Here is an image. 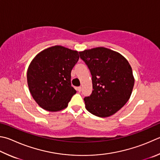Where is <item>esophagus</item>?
I'll return each mask as SVG.
<instances>
[{"label":"esophagus","instance_id":"34e87169","mask_svg":"<svg viewBox=\"0 0 160 160\" xmlns=\"http://www.w3.org/2000/svg\"><path fill=\"white\" fill-rule=\"evenodd\" d=\"M81 90H82V88H81V87H78V88H77V91L80 92Z\"/></svg>","mask_w":160,"mask_h":160}]
</instances>
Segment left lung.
<instances>
[{"label":"left lung","mask_w":160,"mask_h":160,"mask_svg":"<svg viewBox=\"0 0 160 160\" xmlns=\"http://www.w3.org/2000/svg\"><path fill=\"white\" fill-rule=\"evenodd\" d=\"M79 53L92 78L93 91L84 98L86 109L100 118L112 115L128 101L134 85L128 61L118 52L103 47Z\"/></svg>","instance_id":"left-lung-1"}]
</instances>
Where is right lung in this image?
Returning a JSON list of instances; mask_svg holds the SVG:
<instances>
[{
    "mask_svg": "<svg viewBox=\"0 0 160 160\" xmlns=\"http://www.w3.org/2000/svg\"><path fill=\"white\" fill-rule=\"evenodd\" d=\"M78 51L55 45L40 52L27 71L30 93L42 108L50 112L66 108L76 91L71 72L79 59Z\"/></svg>",
    "mask_w": 160,
    "mask_h": 160,
    "instance_id": "right-lung-1",
    "label": "right lung"
}]
</instances>
